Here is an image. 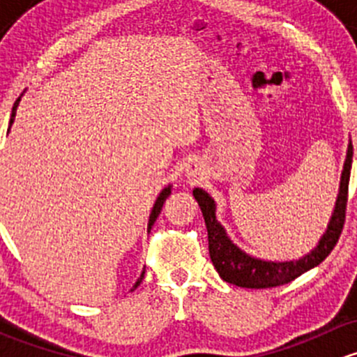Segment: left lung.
I'll return each mask as SVG.
<instances>
[{"mask_svg":"<svg viewBox=\"0 0 357 357\" xmlns=\"http://www.w3.org/2000/svg\"><path fill=\"white\" fill-rule=\"evenodd\" d=\"M352 167V143L349 142L347 157L344 162V171L340 176V188L338 197L335 202V208L332 219L328 222L325 235L319 238L314 250L307 255L301 257L298 261H264V259L252 257L245 254L242 248H238L226 235V229L221 222L215 219V202L205 190L195 188L193 197L199 202L200 211L204 214L205 226H207L208 235V254L214 264L215 271L219 273L225 282L233 283L242 289H271L290 283L302 273L309 271L319 262L328 257L330 252L337 245L340 233L344 229L345 222V207H347V192H349V178H351Z\"/></svg>","mask_w":357,"mask_h":357,"instance_id":"1","label":"left lung"}]
</instances>
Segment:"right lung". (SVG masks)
Wrapping results in <instances>:
<instances>
[{"label": "right lung", "mask_w": 357, "mask_h": 357, "mask_svg": "<svg viewBox=\"0 0 357 357\" xmlns=\"http://www.w3.org/2000/svg\"><path fill=\"white\" fill-rule=\"evenodd\" d=\"M19 102H20V98L17 100V102H15V105H13V109H12V117H10V128H12L13 121H15V114H17V107H19ZM10 128H8V131H10ZM169 195H171V185H167V186H165L164 190H162V192H160V195L157 197L155 204H153V208H152V212H150V219H149V233H150V229H152V226H153V222H155V219L158 218V214H160V211H162V205H164V202H165V199H167ZM143 276H145V271L142 273V276H139V278H138V282L135 283V287H132V289H136V287H138L139 283H142Z\"/></svg>", "instance_id": "add662e5"}]
</instances>
